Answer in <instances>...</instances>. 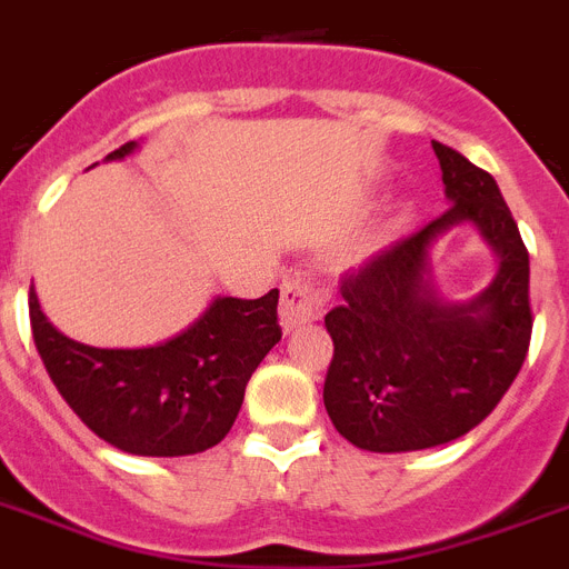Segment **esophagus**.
I'll list each match as a JSON object with an SVG mask.
<instances>
[{
	"label": "esophagus",
	"mask_w": 569,
	"mask_h": 569,
	"mask_svg": "<svg viewBox=\"0 0 569 569\" xmlns=\"http://www.w3.org/2000/svg\"><path fill=\"white\" fill-rule=\"evenodd\" d=\"M323 315V300L303 278H289L280 289V326L295 332L298 326L315 323Z\"/></svg>",
	"instance_id": "obj_1"
}]
</instances>
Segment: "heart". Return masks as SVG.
Instances as JSON below:
<instances>
[{"mask_svg":"<svg viewBox=\"0 0 569 569\" xmlns=\"http://www.w3.org/2000/svg\"><path fill=\"white\" fill-rule=\"evenodd\" d=\"M401 223H403L401 217H398V220H392V223H387V229L380 231V237H378V240H375V246H380V243H383V240H389V237H392L395 231H401Z\"/></svg>","mask_w":569,"mask_h":569,"instance_id":"1","label":"heart"}]
</instances>
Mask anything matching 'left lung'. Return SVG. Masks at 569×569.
I'll return each mask as SVG.
<instances>
[{
    "mask_svg": "<svg viewBox=\"0 0 569 569\" xmlns=\"http://www.w3.org/2000/svg\"><path fill=\"white\" fill-rule=\"evenodd\" d=\"M452 202L418 234L389 246L340 280L343 306L326 315L335 355L326 412L346 441L369 452H412L456 441L498 407L532 335L530 254L496 180L456 148L432 142ZM472 222L499 271L469 305H447L428 280V246Z\"/></svg>",
    "mask_w": 569,
    "mask_h": 569,
    "instance_id": "left-lung-1",
    "label": "left lung"
}]
</instances>
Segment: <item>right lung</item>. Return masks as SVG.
I'll list each match as a JSON object with an SVG mask.
<instances>
[{
	"label": "right lung",
	"mask_w": 569,
	"mask_h": 569,
	"mask_svg": "<svg viewBox=\"0 0 569 569\" xmlns=\"http://www.w3.org/2000/svg\"><path fill=\"white\" fill-rule=\"evenodd\" d=\"M126 142L106 160H126ZM278 289L257 300L214 298L189 329L146 349H97L57 332L31 286L37 352L93 435L148 458L206 452L229 435L246 383L280 340Z\"/></svg>",
	"instance_id": "1"
}]
</instances>
